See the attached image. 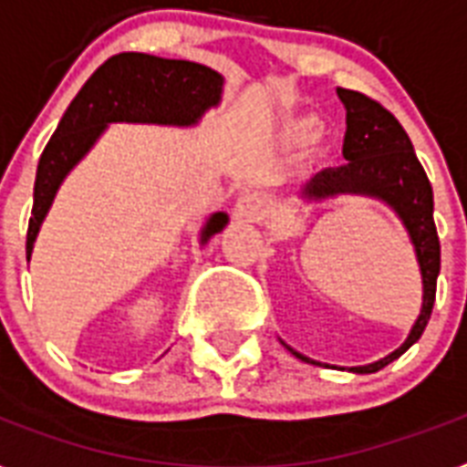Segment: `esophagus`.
Segmentation results:
<instances>
[{"label":"esophagus","instance_id":"1","mask_svg":"<svg viewBox=\"0 0 467 467\" xmlns=\"http://www.w3.org/2000/svg\"><path fill=\"white\" fill-rule=\"evenodd\" d=\"M264 213H266V206L256 192H244L234 203V215L242 221H259V218H264Z\"/></svg>","mask_w":467,"mask_h":467}]
</instances>
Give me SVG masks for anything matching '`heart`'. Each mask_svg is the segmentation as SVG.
I'll return each mask as SVG.
<instances>
[{
  "label": "heart",
  "instance_id": "1",
  "mask_svg": "<svg viewBox=\"0 0 467 467\" xmlns=\"http://www.w3.org/2000/svg\"><path fill=\"white\" fill-rule=\"evenodd\" d=\"M299 134H306V129H299Z\"/></svg>",
  "mask_w": 467,
  "mask_h": 467
}]
</instances>
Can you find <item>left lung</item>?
<instances>
[{"mask_svg":"<svg viewBox=\"0 0 467 467\" xmlns=\"http://www.w3.org/2000/svg\"><path fill=\"white\" fill-rule=\"evenodd\" d=\"M338 98L345 105V139L343 158L348 162L340 168H328L319 172L305 187L309 199H328L336 194H367L379 196L396 208L403 218L410 240L418 252L420 271H422V312L412 326L410 336L389 358L374 365L350 367L358 374H371L384 369L389 362L400 358L415 340H420L437 299V278L441 268V244H439L437 225H434V194L427 180L422 162L412 150V143L396 117L374 98L358 90L338 88ZM295 358L305 355L287 348ZM317 365V362H312Z\"/></svg>","mask_w":467,"mask_h":467,"instance_id":"obj_1","label":"left lung"}]
</instances>
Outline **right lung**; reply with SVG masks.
Listing matches in <instances>:
<instances>
[{"mask_svg":"<svg viewBox=\"0 0 467 467\" xmlns=\"http://www.w3.org/2000/svg\"><path fill=\"white\" fill-rule=\"evenodd\" d=\"M223 78L218 71L187 59H162L143 52H122L98 67L64 112L62 122L37 162L33 211H30L26 254L40 230L49 203L76 162L96 143L109 122L194 124L221 100ZM225 213L211 215L201 242L221 233Z\"/></svg>","mask_w":467,"mask_h":467,"instance_id":"right-lung-1","label":"right lung"}]
</instances>
